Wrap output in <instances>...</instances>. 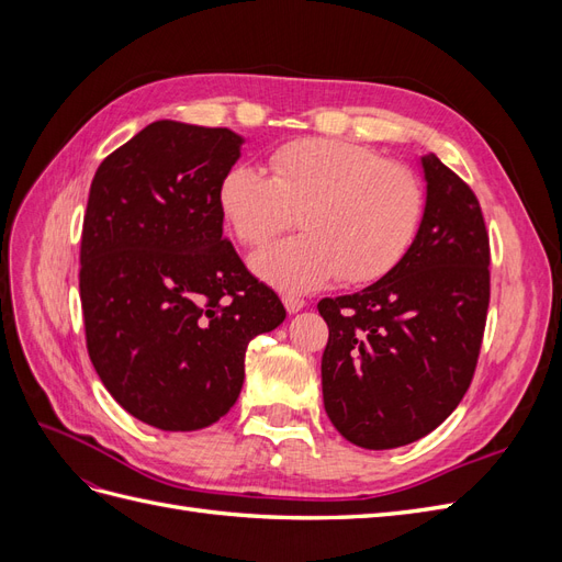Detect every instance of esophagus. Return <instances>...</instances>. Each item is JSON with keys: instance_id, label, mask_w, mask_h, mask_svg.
<instances>
[{"instance_id": "1", "label": "esophagus", "mask_w": 562, "mask_h": 562, "mask_svg": "<svg viewBox=\"0 0 562 562\" xmlns=\"http://www.w3.org/2000/svg\"><path fill=\"white\" fill-rule=\"evenodd\" d=\"M283 304H285L288 314H297L307 302H304V300L297 297V295H283Z\"/></svg>"}]
</instances>
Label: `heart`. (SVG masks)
Instances as JSON below:
<instances>
[{
	"label": "heart",
	"mask_w": 562,
	"mask_h": 562,
	"mask_svg": "<svg viewBox=\"0 0 562 562\" xmlns=\"http://www.w3.org/2000/svg\"><path fill=\"white\" fill-rule=\"evenodd\" d=\"M217 203L236 239L262 246L295 223L302 234L252 255L255 274L288 293L339 277L361 285L386 277L411 250L422 215L419 178L366 145L307 138L269 157V178L232 166Z\"/></svg>",
	"instance_id": "heart-1"
}]
</instances>
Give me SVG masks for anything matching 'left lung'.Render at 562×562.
Listing matches in <instances>:
<instances>
[{"label": "left lung", "mask_w": 562, "mask_h": 562, "mask_svg": "<svg viewBox=\"0 0 562 562\" xmlns=\"http://www.w3.org/2000/svg\"><path fill=\"white\" fill-rule=\"evenodd\" d=\"M427 206L405 258L366 291L323 297V405L353 446L431 434L473 380L490 304V239L471 187L422 157Z\"/></svg>", "instance_id": "8db88e82"}]
</instances>
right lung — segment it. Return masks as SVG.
Masks as SVG:
<instances>
[{"instance_id":"obj_1","label":"right lung","mask_w":562,"mask_h":562,"mask_svg":"<svg viewBox=\"0 0 562 562\" xmlns=\"http://www.w3.org/2000/svg\"><path fill=\"white\" fill-rule=\"evenodd\" d=\"M241 138L164 119L103 159L79 250L91 363L126 413L196 431L241 394L246 349L285 318L223 236L217 187Z\"/></svg>"}]
</instances>
